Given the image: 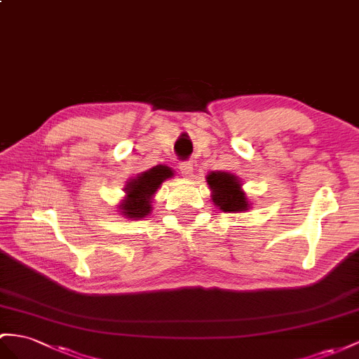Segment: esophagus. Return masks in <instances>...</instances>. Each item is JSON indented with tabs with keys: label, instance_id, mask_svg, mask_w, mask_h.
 Returning a JSON list of instances; mask_svg holds the SVG:
<instances>
[{
	"label": "esophagus",
	"instance_id": "esophagus-1",
	"mask_svg": "<svg viewBox=\"0 0 359 359\" xmlns=\"http://www.w3.org/2000/svg\"><path fill=\"white\" fill-rule=\"evenodd\" d=\"M179 170L182 172V176L191 177L192 176V163L191 162H182L179 163Z\"/></svg>",
	"mask_w": 359,
	"mask_h": 359
}]
</instances>
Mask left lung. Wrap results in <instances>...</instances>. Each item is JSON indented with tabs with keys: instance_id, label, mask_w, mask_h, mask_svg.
Here are the masks:
<instances>
[{
	"instance_id": "left-lung-1",
	"label": "left lung",
	"mask_w": 359,
	"mask_h": 359,
	"mask_svg": "<svg viewBox=\"0 0 359 359\" xmlns=\"http://www.w3.org/2000/svg\"><path fill=\"white\" fill-rule=\"evenodd\" d=\"M206 182L212 191V201L223 212H241L250 208L245 192L241 189L243 183L235 174L214 171L208 174Z\"/></svg>"
}]
</instances>
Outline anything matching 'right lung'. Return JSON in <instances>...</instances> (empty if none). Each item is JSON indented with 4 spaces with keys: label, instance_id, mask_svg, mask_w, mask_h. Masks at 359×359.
Segmentation results:
<instances>
[{
    "label": "right lung",
    "instance_id": "add662e5",
    "mask_svg": "<svg viewBox=\"0 0 359 359\" xmlns=\"http://www.w3.org/2000/svg\"><path fill=\"white\" fill-rule=\"evenodd\" d=\"M174 176V172L170 167L165 165H158L149 171L137 174L135 179L127 182L124 188L126 197L119 203V210L126 215V218L140 219L151 212V198L154 192L159 189L163 180H167Z\"/></svg>",
    "mask_w": 359,
    "mask_h": 359
}]
</instances>
